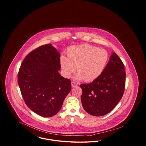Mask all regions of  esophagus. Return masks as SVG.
Returning a JSON list of instances; mask_svg holds the SVG:
<instances>
[{"instance_id": "1", "label": "esophagus", "mask_w": 146, "mask_h": 146, "mask_svg": "<svg viewBox=\"0 0 146 146\" xmlns=\"http://www.w3.org/2000/svg\"><path fill=\"white\" fill-rule=\"evenodd\" d=\"M71 85H72V88H74V87L78 85V84L76 83H74V82H72L71 83Z\"/></svg>"}]
</instances>
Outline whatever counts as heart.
<instances>
[{
    "label": "heart",
    "mask_w": 146,
    "mask_h": 146,
    "mask_svg": "<svg viewBox=\"0 0 146 146\" xmlns=\"http://www.w3.org/2000/svg\"><path fill=\"white\" fill-rule=\"evenodd\" d=\"M67 57H60V64L63 74L67 78L76 70L74 76L77 80L90 82L95 80L102 73L108 60L106 50L98 49L89 44L72 46L67 52Z\"/></svg>",
    "instance_id": "1"
}]
</instances>
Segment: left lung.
Listing matches in <instances>:
<instances>
[{
	"instance_id": "obj_1",
	"label": "left lung",
	"mask_w": 146,
	"mask_h": 146,
	"mask_svg": "<svg viewBox=\"0 0 146 146\" xmlns=\"http://www.w3.org/2000/svg\"><path fill=\"white\" fill-rule=\"evenodd\" d=\"M124 64L113 52L104 70L96 79L81 84L83 108L94 116H102L111 111L123 95L126 73Z\"/></svg>"
}]
</instances>
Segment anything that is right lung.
I'll return each instance as SVG.
<instances>
[{
    "mask_svg": "<svg viewBox=\"0 0 146 146\" xmlns=\"http://www.w3.org/2000/svg\"><path fill=\"white\" fill-rule=\"evenodd\" d=\"M60 53L48 44L26 56L19 71L18 84L26 104L43 117L60 111L71 90L70 80L60 75Z\"/></svg>",
    "mask_w": 146,
    "mask_h": 146,
    "instance_id": "right-lung-1",
    "label": "right lung"
}]
</instances>
